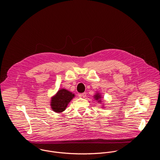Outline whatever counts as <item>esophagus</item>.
<instances>
[{
  "instance_id": "obj_1",
  "label": "esophagus",
  "mask_w": 160,
  "mask_h": 160,
  "mask_svg": "<svg viewBox=\"0 0 160 160\" xmlns=\"http://www.w3.org/2000/svg\"><path fill=\"white\" fill-rule=\"evenodd\" d=\"M86 92H84V93H80L79 94V97H82V98H85L86 97Z\"/></svg>"
}]
</instances>
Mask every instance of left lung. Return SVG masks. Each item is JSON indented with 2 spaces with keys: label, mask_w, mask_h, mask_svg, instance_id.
<instances>
[{
  "label": "left lung",
  "mask_w": 160,
  "mask_h": 160,
  "mask_svg": "<svg viewBox=\"0 0 160 160\" xmlns=\"http://www.w3.org/2000/svg\"><path fill=\"white\" fill-rule=\"evenodd\" d=\"M93 97H94V98H95L96 100L98 101V102H99V103H101V102H102V101H101L102 96H101V94H100V93H98V92L95 95H94Z\"/></svg>",
  "instance_id": "1"
}]
</instances>
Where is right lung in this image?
I'll return each instance as SVG.
<instances>
[{"instance_id":"right-lung-1","label":"right lung","mask_w":160,"mask_h":160,"mask_svg":"<svg viewBox=\"0 0 160 160\" xmlns=\"http://www.w3.org/2000/svg\"><path fill=\"white\" fill-rule=\"evenodd\" d=\"M75 97L74 94L65 89H61L52 97L50 106L52 110L56 113L64 112L70 101Z\"/></svg>"}]
</instances>
